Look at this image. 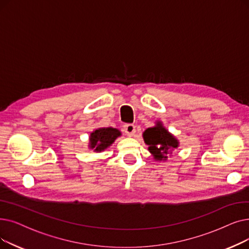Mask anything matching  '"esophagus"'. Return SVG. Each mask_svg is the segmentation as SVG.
<instances>
[{
	"label": "esophagus",
	"instance_id": "esophagus-1",
	"mask_svg": "<svg viewBox=\"0 0 249 249\" xmlns=\"http://www.w3.org/2000/svg\"><path fill=\"white\" fill-rule=\"evenodd\" d=\"M123 131H124L128 136H133L134 133H135V131H136L135 125H134V124H130V123L125 124V125L123 126Z\"/></svg>",
	"mask_w": 249,
	"mask_h": 249
}]
</instances>
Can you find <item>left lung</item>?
<instances>
[{
	"label": "left lung",
	"instance_id": "1",
	"mask_svg": "<svg viewBox=\"0 0 249 249\" xmlns=\"http://www.w3.org/2000/svg\"><path fill=\"white\" fill-rule=\"evenodd\" d=\"M143 138L148 145V150L154 155L155 159L160 160L167 158L166 155L170 148L178 146L177 139L170 134L160 123H158L155 127L147 128L143 133Z\"/></svg>",
	"mask_w": 249,
	"mask_h": 249
}]
</instances>
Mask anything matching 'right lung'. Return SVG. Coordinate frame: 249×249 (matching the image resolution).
Returning a JSON list of instances; mask_svg holds the SVG:
<instances>
[{"mask_svg":"<svg viewBox=\"0 0 249 249\" xmlns=\"http://www.w3.org/2000/svg\"><path fill=\"white\" fill-rule=\"evenodd\" d=\"M121 133L115 128H99L90 134V147L95 151H102L110 146Z\"/></svg>","mask_w":249,"mask_h":249,"instance_id":"obj_1","label":"right lung"}]
</instances>
